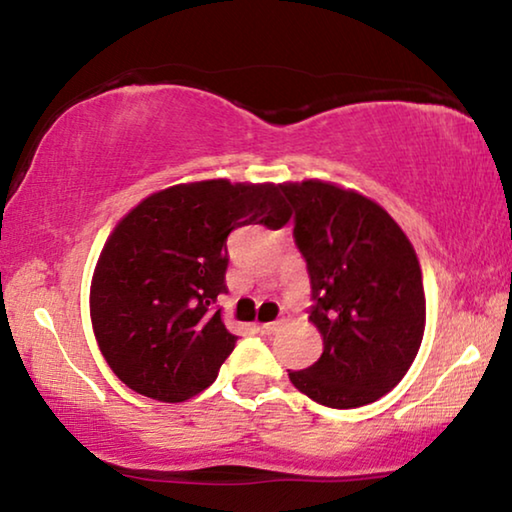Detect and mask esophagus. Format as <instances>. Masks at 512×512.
Returning <instances> with one entry per match:
<instances>
[{"label": "esophagus", "mask_w": 512, "mask_h": 512, "mask_svg": "<svg viewBox=\"0 0 512 512\" xmlns=\"http://www.w3.org/2000/svg\"><path fill=\"white\" fill-rule=\"evenodd\" d=\"M282 324H285V322H282V319H278V322H266V324H259V329H262V333L271 335V333L280 331V326H282Z\"/></svg>", "instance_id": "34e87169"}]
</instances>
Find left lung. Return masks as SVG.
<instances>
[{
    "instance_id": "1",
    "label": "left lung",
    "mask_w": 512,
    "mask_h": 512,
    "mask_svg": "<svg viewBox=\"0 0 512 512\" xmlns=\"http://www.w3.org/2000/svg\"><path fill=\"white\" fill-rule=\"evenodd\" d=\"M310 273V322L324 352L289 381L324 407L354 409L400 384L425 331L423 273L402 227L375 200L338 183H280Z\"/></svg>"
}]
</instances>
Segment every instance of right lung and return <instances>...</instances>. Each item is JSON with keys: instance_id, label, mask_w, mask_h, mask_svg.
Returning a JSON list of instances; mask_svg holds the SVG:
<instances>
[{"instance_id": "obj_1", "label": "right lung", "mask_w": 512, "mask_h": 512, "mask_svg": "<svg viewBox=\"0 0 512 512\" xmlns=\"http://www.w3.org/2000/svg\"><path fill=\"white\" fill-rule=\"evenodd\" d=\"M292 211L280 183H177L133 207L105 241L91 278L98 349L128 388L183 402L211 386L236 335L213 310L227 292V236L280 230Z\"/></svg>"}]
</instances>
